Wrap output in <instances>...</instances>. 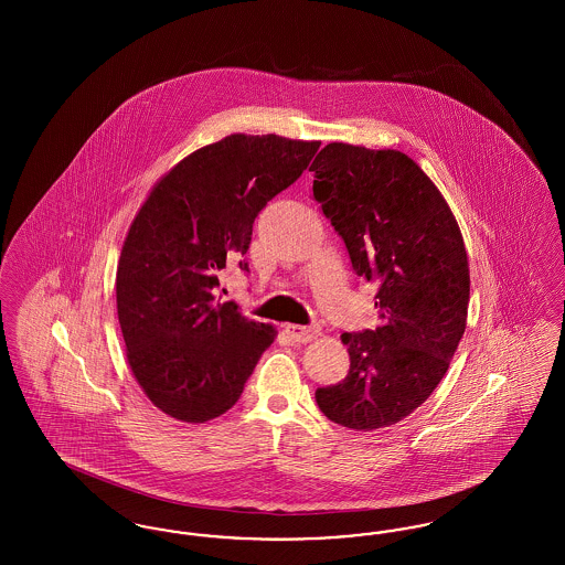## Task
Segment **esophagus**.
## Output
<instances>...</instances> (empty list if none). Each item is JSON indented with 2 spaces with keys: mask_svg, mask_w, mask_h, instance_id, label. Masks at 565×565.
<instances>
[{
  "mask_svg": "<svg viewBox=\"0 0 565 565\" xmlns=\"http://www.w3.org/2000/svg\"><path fill=\"white\" fill-rule=\"evenodd\" d=\"M286 332L296 343H309V341H313L320 334L318 328H313V326H298V323H288Z\"/></svg>",
  "mask_w": 565,
  "mask_h": 565,
  "instance_id": "1",
  "label": "esophagus"
}]
</instances>
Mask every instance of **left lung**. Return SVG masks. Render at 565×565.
<instances>
[{"instance_id": "left-lung-1", "label": "left lung", "mask_w": 565, "mask_h": 565, "mask_svg": "<svg viewBox=\"0 0 565 565\" xmlns=\"http://www.w3.org/2000/svg\"><path fill=\"white\" fill-rule=\"evenodd\" d=\"M313 196L351 267L376 281L375 330L345 332L350 373L316 401L351 430L403 422L447 373L466 330L470 270L456 217L422 167L398 150L328 143Z\"/></svg>"}]
</instances>
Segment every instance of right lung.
<instances>
[{
	"instance_id": "add662e5",
	"label": "right lung",
	"mask_w": 565,
	"mask_h": 565,
	"mask_svg": "<svg viewBox=\"0 0 565 565\" xmlns=\"http://www.w3.org/2000/svg\"><path fill=\"white\" fill-rule=\"evenodd\" d=\"M320 141L235 134L192 152L150 190L120 252L116 307L127 360L169 417L203 424L239 401L269 323L215 300L222 269L239 263L270 199L309 167Z\"/></svg>"
}]
</instances>
